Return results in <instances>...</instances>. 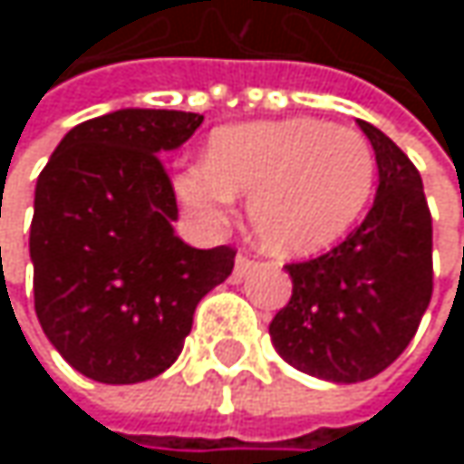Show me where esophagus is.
<instances>
[{"instance_id": "obj_1", "label": "esophagus", "mask_w": 464, "mask_h": 464, "mask_svg": "<svg viewBox=\"0 0 464 464\" xmlns=\"http://www.w3.org/2000/svg\"><path fill=\"white\" fill-rule=\"evenodd\" d=\"M252 268H255V260L238 252V257H236V266H233V282H241V279H244V276H246Z\"/></svg>"}]
</instances>
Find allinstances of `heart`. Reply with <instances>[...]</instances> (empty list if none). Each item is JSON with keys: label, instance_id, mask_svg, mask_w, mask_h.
I'll list each match as a JSON object with an SVG mask.
<instances>
[{"label": "heart", "instance_id": "b5f03b06", "mask_svg": "<svg viewBox=\"0 0 464 464\" xmlns=\"http://www.w3.org/2000/svg\"><path fill=\"white\" fill-rule=\"evenodd\" d=\"M373 174V150L360 131L293 118L220 129L207 160L177 171L174 190L207 226L228 220L236 193H249L257 241L276 255H309L354 226Z\"/></svg>", "mask_w": 464, "mask_h": 464}]
</instances>
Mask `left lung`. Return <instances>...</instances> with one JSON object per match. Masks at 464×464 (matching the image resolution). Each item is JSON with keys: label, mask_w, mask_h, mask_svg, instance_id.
Here are the masks:
<instances>
[{"label": "left lung", "mask_w": 464, "mask_h": 464, "mask_svg": "<svg viewBox=\"0 0 464 464\" xmlns=\"http://www.w3.org/2000/svg\"><path fill=\"white\" fill-rule=\"evenodd\" d=\"M357 123L379 166L373 207L330 252L285 266L293 295L268 324L285 362L335 384L392 365L432 295V218L417 166L376 126Z\"/></svg>", "instance_id": "8db88e82"}]
</instances>
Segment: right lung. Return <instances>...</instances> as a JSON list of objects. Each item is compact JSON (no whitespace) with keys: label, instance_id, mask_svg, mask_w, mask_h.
<instances>
[{"label":"right lung","instance_id":"right-lung-1","mask_svg":"<svg viewBox=\"0 0 464 464\" xmlns=\"http://www.w3.org/2000/svg\"><path fill=\"white\" fill-rule=\"evenodd\" d=\"M204 115L118 110L58 141L34 190V312L50 343L102 384L147 382L179 357L198 301L233 271L236 249L174 233L163 155Z\"/></svg>","mask_w":464,"mask_h":464}]
</instances>
